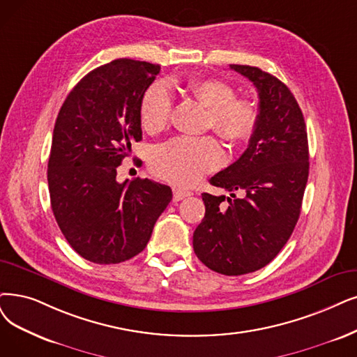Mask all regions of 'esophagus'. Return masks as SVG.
<instances>
[{"label": "esophagus", "mask_w": 357, "mask_h": 357, "mask_svg": "<svg viewBox=\"0 0 357 357\" xmlns=\"http://www.w3.org/2000/svg\"><path fill=\"white\" fill-rule=\"evenodd\" d=\"M192 193L190 192H186V190H181V189H174L173 190V199L176 202H178V201H181V199H184V197H188V196H190Z\"/></svg>", "instance_id": "1"}]
</instances>
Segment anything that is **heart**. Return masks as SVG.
<instances>
[{"label":"heart","mask_w":357,"mask_h":357,"mask_svg":"<svg viewBox=\"0 0 357 357\" xmlns=\"http://www.w3.org/2000/svg\"><path fill=\"white\" fill-rule=\"evenodd\" d=\"M192 93L211 109V126L230 144L252 137L259 121V111L252 99L236 98L230 83L220 79H199L190 84ZM173 98L167 84L156 82L140 101V124L149 133L162 130L169 121ZM224 162L221 145L213 137L178 136L156 146L149 165L153 173L178 186H192Z\"/></svg>","instance_id":"heart-1"}]
</instances>
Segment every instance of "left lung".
Masks as SVG:
<instances>
[{
  "label": "left lung",
  "mask_w": 357,
  "mask_h": 357,
  "mask_svg": "<svg viewBox=\"0 0 357 357\" xmlns=\"http://www.w3.org/2000/svg\"><path fill=\"white\" fill-rule=\"evenodd\" d=\"M259 96V121L240 158L211 177L235 197L202 193L193 250L209 269L243 275L273 261L297 224L309 176L306 124L290 89L258 67L230 64ZM227 204H225V201Z\"/></svg>",
  "instance_id": "left-lung-1"
}]
</instances>
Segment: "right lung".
<instances>
[{"mask_svg": "<svg viewBox=\"0 0 357 357\" xmlns=\"http://www.w3.org/2000/svg\"><path fill=\"white\" fill-rule=\"evenodd\" d=\"M158 64L129 59L92 70L67 95L48 161L54 217L68 245L93 264L144 250L173 193L148 178L117 181V167L142 140L139 108Z\"/></svg>", "mask_w": 357, "mask_h": 357, "instance_id": "add662e5", "label": "right lung"}]
</instances>
